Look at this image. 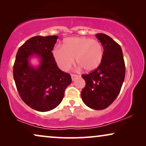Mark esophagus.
Listing matches in <instances>:
<instances>
[{
    "mask_svg": "<svg viewBox=\"0 0 146 146\" xmlns=\"http://www.w3.org/2000/svg\"><path fill=\"white\" fill-rule=\"evenodd\" d=\"M71 78H72V81H74L75 80L76 78H78V76L76 74H71Z\"/></svg>",
    "mask_w": 146,
    "mask_h": 146,
    "instance_id": "1",
    "label": "esophagus"
}]
</instances>
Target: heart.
Listing matches in <instances>:
<instances>
[{
	"label": "heart",
	"mask_w": 146,
	"mask_h": 146,
	"mask_svg": "<svg viewBox=\"0 0 146 146\" xmlns=\"http://www.w3.org/2000/svg\"><path fill=\"white\" fill-rule=\"evenodd\" d=\"M62 48L56 47L52 53L57 64L62 70H67L74 63V58L80 68L86 71L95 70L101 64L104 51L98 40L86 37L66 38Z\"/></svg>",
	"instance_id": "heart-1"
}]
</instances>
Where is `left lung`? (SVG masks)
Here are the masks:
<instances>
[{
  "label": "left lung",
  "instance_id": "8db88e82",
  "mask_svg": "<svg viewBox=\"0 0 146 146\" xmlns=\"http://www.w3.org/2000/svg\"><path fill=\"white\" fill-rule=\"evenodd\" d=\"M96 36L103 46V59L94 71L82 76L86 86L81 97L87 106L100 110L108 107L118 96L125 68L120 46L105 34H96Z\"/></svg>",
  "mask_w": 146,
  "mask_h": 146
}]
</instances>
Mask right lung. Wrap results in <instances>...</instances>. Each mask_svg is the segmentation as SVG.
<instances>
[{
  "mask_svg": "<svg viewBox=\"0 0 146 146\" xmlns=\"http://www.w3.org/2000/svg\"><path fill=\"white\" fill-rule=\"evenodd\" d=\"M58 36H36L19 48L13 67V76L20 96L35 110L48 111L62 100L64 91L72 82L71 76L58 67L52 52ZM36 57L39 64L30 63Z\"/></svg>",
  "mask_w": 146,
  "mask_h": 146,
  "instance_id": "right-lung-1",
  "label": "right lung"
}]
</instances>
